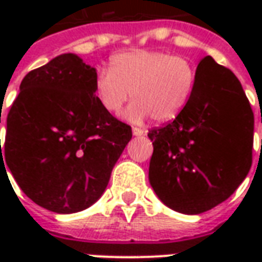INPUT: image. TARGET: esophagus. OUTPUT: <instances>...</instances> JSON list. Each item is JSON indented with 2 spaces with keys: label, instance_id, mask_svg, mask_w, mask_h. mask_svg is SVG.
Instances as JSON below:
<instances>
[{
  "label": "esophagus",
  "instance_id": "1",
  "mask_svg": "<svg viewBox=\"0 0 262 262\" xmlns=\"http://www.w3.org/2000/svg\"><path fill=\"white\" fill-rule=\"evenodd\" d=\"M133 135L135 136H144L146 135V130H143V129H140V127H136V126H133Z\"/></svg>",
  "mask_w": 262,
  "mask_h": 262
}]
</instances>
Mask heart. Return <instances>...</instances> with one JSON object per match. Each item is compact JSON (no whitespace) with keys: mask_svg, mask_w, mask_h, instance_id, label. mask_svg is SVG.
Here are the masks:
<instances>
[{"mask_svg":"<svg viewBox=\"0 0 262 262\" xmlns=\"http://www.w3.org/2000/svg\"><path fill=\"white\" fill-rule=\"evenodd\" d=\"M192 60L157 50L115 54L111 70L102 69L95 80L99 103L118 114L130 97L135 102L127 118L135 122L150 116L157 123L174 120L185 109L196 85Z\"/></svg>","mask_w":262,"mask_h":262,"instance_id":"obj_1","label":"heart"}]
</instances>
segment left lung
Returning a JSON list of instances; mask_svg holds the SVG:
<instances>
[{
  "instance_id": "left-lung-1",
  "label": "left lung",
  "mask_w": 262,
  "mask_h": 262,
  "mask_svg": "<svg viewBox=\"0 0 262 262\" xmlns=\"http://www.w3.org/2000/svg\"><path fill=\"white\" fill-rule=\"evenodd\" d=\"M196 85L177 116L148 130L153 142L148 180L168 208L203 213L226 201L253 163L254 114L240 81L206 56Z\"/></svg>"
}]
</instances>
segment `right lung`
I'll return each instance as SVG.
<instances>
[{
    "label": "right lung",
    "mask_w": 262,
    "mask_h": 262,
    "mask_svg": "<svg viewBox=\"0 0 262 262\" xmlns=\"http://www.w3.org/2000/svg\"><path fill=\"white\" fill-rule=\"evenodd\" d=\"M95 80V69L71 53L29 71L7 116L3 148L0 139L1 163L20 189L56 213L97 202L132 139L130 126L99 103Z\"/></svg>",
    "instance_id": "add662e5"
}]
</instances>
